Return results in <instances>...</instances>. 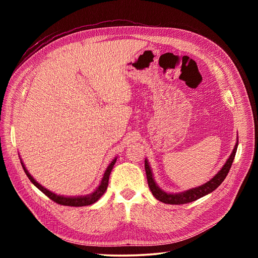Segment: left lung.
I'll list each match as a JSON object with an SVG mask.
<instances>
[{
  "instance_id": "8db88e82",
  "label": "left lung",
  "mask_w": 258,
  "mask_h": 258,
  "mask_svg": "<svg viewBox=\"0 0 258 258\" xmlns=\"http://www.w3.org/2000/svg\"><path fill=\"white\" fill-rule=\"evenodd\" d=\"M238 142L239 141L237 139L236 145H235V147H233L232 153L230 154L227 161L224 163L222 169L218 171V172L212 178H211L210 181H208L204 185L197 186V187H195V188H190L188 190H185L182 192L174 194V192H167L165 190H162L160 187L156 184L150 163H148L147 159H145V172H146V177H147V183H148V187H150L152 194L154 195V197L157 200L163 202V204H167V205H184V204H189V202H192L195 200L206 196V195H208L210 192H212L223 183L226 176H227L229 170H230V167L232 165V161H233V159H235L237 148H238Z\"/></svg>"
}]
</instances>
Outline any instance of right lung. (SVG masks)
Here are the masks:
<instances>
[{
	"mask_svg": "<svg viewBox=\"0 0 258 258\" xmlns=\"http://www.w3.org/2000/svg\"><path fill=\"white\" fill-rule=\"evenodd\" d=\"M116 160H117V157H115L110 165H108V167L106 168L105 172L103 174L102 179H101L100 185L97 187L95 191H92L89 195H86V196H77V197L60 196V195H57V194L48 190L47 188H45V187H43L40 183H37L33 178V176L29 173V171L27 170L25 163L22 162L21 159H20V162H21V166H22L23 170H25V172H26L27 176L29 177L30 181L32 182L42 192H44L46 196L49 197L52 201L56 202V204H59L62 206H70V207H85V206H90L92 204H95V202H97L101 197L103 196V194L106 191L107 185H108V178H110V174L114 168Z\"/></svg>",
	"mask_w": 258,
	"mask_h": 258,
	"instance_id": "right-lung-1",
	"label": "right lung"
}]
</instances>
